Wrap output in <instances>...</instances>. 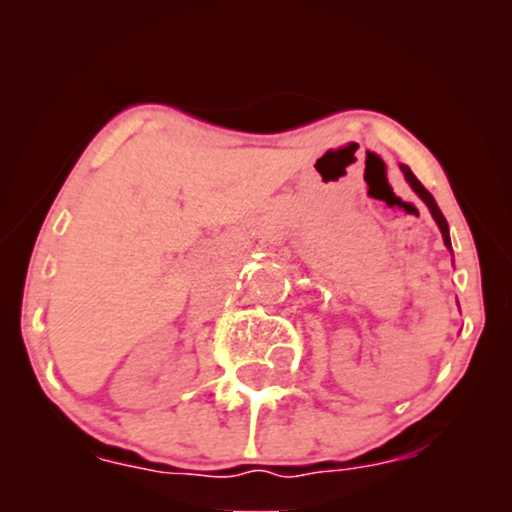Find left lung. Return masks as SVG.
<instances>
[{"label":"left lung","mask_w":512,"mask_h":512,"mask_svg":"<svg viewBox=\"0 0 512 512\" xmlns=\"http://www.w3.org/2000/svg\"><path fill=\"white\" fill-rule=\"evenodd\" d=\"M402 173H404V178H407V182L411 187H414V192L416 195H419L421 199H424L426 202V207L431 209V214H433V219H436V223H438V228H440V233H443V240H445V245H448L450 248V231H448V221H445V216H443V211L438 209V204H436V199L431 197V192L426 190L424 185H421L419 180H416V175L411 173V170L407 168V166H402Z\"/></svg>","instance_id":"1"}]
</instances>
